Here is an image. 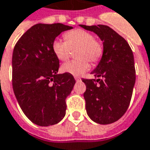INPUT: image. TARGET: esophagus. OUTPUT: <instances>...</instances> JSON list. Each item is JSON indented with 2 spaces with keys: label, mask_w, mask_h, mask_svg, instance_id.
I'll return each mask as SVG.
<instances>
[{
  "label": "esophagus",
  "mask_w": 150,
  "mask_h": 150,
  "mask_svg": "<svg viewBox=\"0 0 150 150\" xmlns=\"http://www.w3.org/2000/svg\"><path fill=\"white\" fill-rule=\"evenodd\" d=\"M75 80H76L77 82H79V81L81 80V79L79 78V77H75Z\"/></svg>",
  "instance_id": "esophagus-1"
}]
</instances>
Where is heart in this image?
<instances>
[{
  "instance_id": "b5f03b06",
  "label": "heart",
  "mask_w": 150,
  "mask_h": 150,
  "mask_svg": "<svg viewBox=\"0 0 150 150\" xmlns=\"http://www.w3.org/2000/svg\"><path fill=\"white\" fill-rule=\"evenodd\" d=\"M65 41L56 39L52 44V50L58 60L67 61L71 50H76L75 56L78 60L70 61L62 66V71L79 76L90 67L89 62L97 64L103 57L105 47L103 43L91 32L83 29H75L65 33Z\"/></svg>"
}]
</instances>
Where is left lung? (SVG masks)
Masks as SVG:
<instances>
[{
	"mask_svg": "<svg viewBox=\"0 0 150 150\" xmlns=\"http://www.w3.org/2000/svg\"><path fill=\"white\" fill-rule=\"evenodd\" d=\"M103 41V57L92 71L97 79H83V97L89 118L99 124H110L126 113L132 96L136 70L132 50L125 39L105 25H80Z\"/></svg>",
	"mask_w": 150,
	"mask_h": 150,
	"instance_id": "1",
	"label": "left lung"
}]
</instances>
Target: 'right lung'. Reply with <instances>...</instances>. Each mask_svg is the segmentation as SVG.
<instances>
[{
	"instance_id": "right-lung-1",
	"label": "right lung",
	"mask_w": 150,
	"mask_h": 150,
	"mask_svg": "<svg viewBox=\"0 0 150 150\" xmlns=\"http://www.w3.org/2000/svg\"><path fill=\"white\" fill-rule=\"evenodd\" d=\"M72 27L62 23L32 26L14 46L12 84L22 110L31 122L42 127L54 125L64 118L66 98L75 83L73 75L57 74L59 60L52 44Z\"/></svg>"
}]
</instances>
